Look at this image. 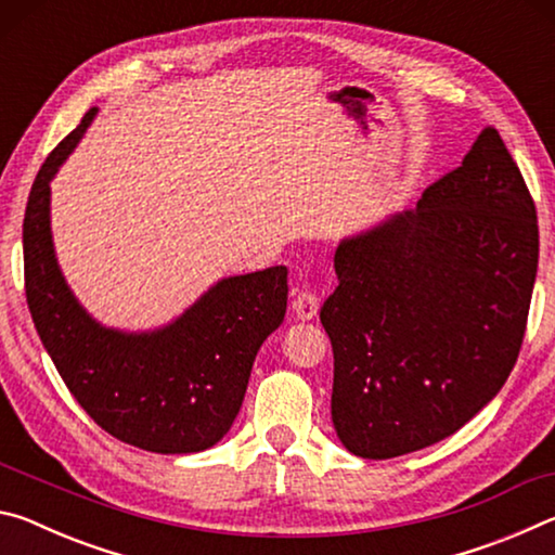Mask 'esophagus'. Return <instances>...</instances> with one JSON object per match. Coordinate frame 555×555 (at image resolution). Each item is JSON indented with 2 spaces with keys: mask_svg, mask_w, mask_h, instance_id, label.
I'll return each mask as SVG.
<instances>
[{
  "mask_svg": "<svg viewBox=\"0 0 555 555\" xmlns=\"http://www.w3.org/2000/svg\"><path fill=\"white\" fill-rule=\"evenodd\" d=\"M318 308H321V298H318L313 291H300L294 298V313L298 321H313L318 315Z\"/></svg>",
  "mask_w": 555,
  "mask_h": 555,
  "instance_id": "esophagus-1",
  "label": "esophagus"
}]
</instances>
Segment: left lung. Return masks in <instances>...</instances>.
I'll return each mask as SVG.
<instances>
[{"label":"left lung","instance_id":"8db88e82","mask_svg":"<svg viewBox=\"0 0 555 555\" xmlns=\"http://www.w3.org/2000/svg\"><path fill=\"white\" fill-rule=\"evenodd\" d=\"M537 267V205L494 127L416 208L343 240L321 308L343 446L406 455L482 411L519 357Z\"/></svg>","mask_w":555,"mask_h":555}]
</instances>
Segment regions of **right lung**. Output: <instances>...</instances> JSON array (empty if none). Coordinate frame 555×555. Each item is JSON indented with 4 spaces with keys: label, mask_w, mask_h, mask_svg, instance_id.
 Here are the masks:
<instances>
[{
    "label": "right lung",
    "mask_w": 555,
    "mask_h": 555,
    "mask_svg": "<svg viewBox=\"0 0 555 555\" xmlns=\"http://www.w3.org/2000/svg\"><path fill=\"white\" fill-rule=\"evenodd\" d=\"M98 107L46 158L24 215V284L36 331L88 416L149 453H201L228 434L261 343L286 315L288 271L230 276L166 327L121 333L86 313L65 284L51 240V178Z\"/></svg>",
    "instance_id": "add662e5"
}]
</instances>
